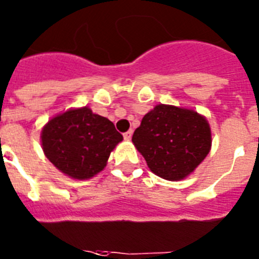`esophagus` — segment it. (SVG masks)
<instances>
[{
    "mask_svg": "<svg viewBox=\"0 0 259 259\" xmlns=\"http://www.w3.org/2000/svg\"><path fill=\"white\" fill-rule=\"evenodd\" d=\"M132 136H133L132 130H129V132H126V133H123V138L126 139V141H130V139H132Z\"/></svg>",
    "mask_w": 259,
    "mask_h": 259,
    "instance_id": "esophagus-1",
    "label": "esophagus"
}]
</instances>
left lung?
<instances>
[{"label":"left lung","mask_w":259,"mask_h":259,"mask_svg":"<svg viewBox=\"0 0 259 259\" xmlns=\"http://www.w3.org/2000/svg\"><path fill=\"white\" fill-rule=\"evenodd\" d=\"M132 141L151 172L179 181L207 156L211 130L207 120L193 109L159 104L145 114Z\"/></svg>","instance_id":"8db88e82"}]
</instances>
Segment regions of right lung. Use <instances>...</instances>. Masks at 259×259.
Returning <instances> with one entry per match:
<instances>
[{"label": "right lung", "mask_w": 259, "mask_h": 259, "mask_svg": "<svg viewBox=\"0 0 259 259\" xmlns=\"http://www.w3.org/2000/svg\"><path fill=\"white\" fill-rule=\"evenodd\" d=\"M122 139L112 121L89 107L57 114L41 130L42 151L49 161L76 180L91 179L104 169Z\"/></svg>", "instance_id": "add662e5"}]
</instances>
